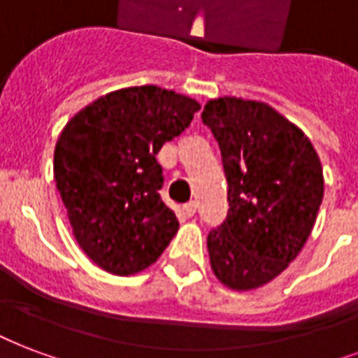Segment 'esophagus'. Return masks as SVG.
<instances>
[{
  "mask_svg": "<svg viewBox=\"0 0 358 358\" xmlns=\"http://www.w3.org/2000/svg\"><path fill=\"white\" fill-rule=\"evenodd\" d=\"M182 211H185V215H187V217H194L196 201H189V203H185V206H182Z\"/></svg>",
  "mask_w": 358,
  "mask_h": 358,
  "instance_id": "1",
  "label": "esophagus"
}]
</instances>
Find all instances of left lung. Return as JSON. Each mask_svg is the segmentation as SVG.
Segmentation results:
<instances>
[{"label": "left lung", "mask_w": 358, "mask_h": 358, "mask_svg": "<svg viewBox=\"0 0 358 358\" xmlns=\"http://www.w3.org/2000/svg\"><path fill=\"white\" fill-rule=\"evenodd\" d=\"M201 120L219 143L230 206L208 234L211 268L234 291L257 289L310 238L324 190L321 160L303 131L262 101L211 99Z\"/></svg>", "instance_id": "left-lung-1"}]
</instances>
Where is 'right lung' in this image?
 <instances>
[{
    "label": "right lung",
    "instance_id": "1",
    "mask_svg": "<svg viewBox=\"0 0 358 358\" xmlns=\"http://www.w3.org/2000/svg\"><path fill=\"white\" fill-rule=\"evenodd\" d=\"M200 103L158 87L101 96L75 115L55 149V181L75 240L109 273L149 268L179 230L158 194V150L189 128Z\"/></svg>",
    "mask_w": 358,
    "mask_h": 358
}]
</instances>
